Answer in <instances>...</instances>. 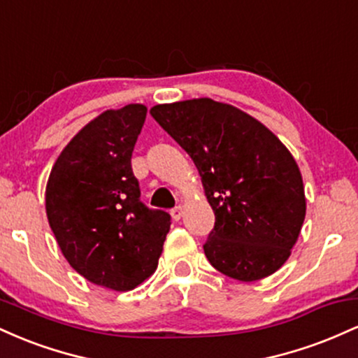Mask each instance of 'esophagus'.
<instances>
[{"mask_svg": "<svg viewBox=\"0 0 358 358\" xmlns=\"http://www.w3.org/2000/svg\"><path fill=\"white\" fill-rule=\"evenodd\" d=\"M182 217H183V207H175L173 210H171V219L173 220L178 222Z\"/></svg>", "mask_w": 358, "mask_h": 358, "instance_id": "1", "label": "esophagus"}]
</instances>
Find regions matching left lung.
<instances>
[{"label": "left lung", "instance_id": "left-lung-1", "mask_svg": "<svg viewBox=\"0 0 358 358\" xmlns=\"http://www.w3.org/2000/svg\"><path fill=\"white\" fill-rule=\"evenodd\" d=\"M150 114L190 155L215 213L203 250L225 276L252 282L291 256L306 215L301 171L256 117L208 97L153 106Z\"/></svg>", "mask_w": 358, "mask_h": 358}]
</instances>
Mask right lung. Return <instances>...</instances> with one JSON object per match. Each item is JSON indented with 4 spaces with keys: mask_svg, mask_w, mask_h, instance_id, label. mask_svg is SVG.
I'll list each match as a JSON object with an SVG mask.
<instances>
[{
    "mask_svg": "<svg viewBox=\"0 0 358 358\" xmlns=\"http://www.w3.org/2000/svg\"><path fill=\"white\" fill-rule=\"evenodd\" d=\"M146 106L108 109L62 150L45 188V210L57 244L80 276L129 291L155 273L170 215L139 200L131 156Z\"/></svg>",
    "mask_w": 358,
    "mask_h": 358,
    "instance_id": "obj_1",
    "label": "right lung"
}]
</instances>
